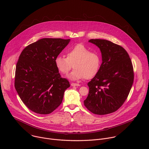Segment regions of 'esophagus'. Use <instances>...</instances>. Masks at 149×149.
<instances>
[{"mask_svg":"<svg viewBox=\"0 0 149 149\" xmlns=\"http://www.w3.org/2000/svg\"><path fill=\"white\" fill-rule=\"evenodd\" d=\"M71 86L72 87H75V86H80V84H76V83H71Z\"/></svg>","mask_w":149,"mask_h":149,"instance_id":"esophagus-1","label":"esophagus"}]
</instances>
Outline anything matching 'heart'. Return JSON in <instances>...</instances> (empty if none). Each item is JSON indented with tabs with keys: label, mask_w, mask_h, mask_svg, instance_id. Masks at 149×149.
Masks as SVG:
<instances>
[{
	"label": "heart",
	"mask_w": 149,
	"mask_h": 149,
	"mask_svg": "<svg viewBox=\"0 0 149 149\" xmlns=\"http://www.w3.org/2000/svg\"><path fill=\"white\" fill-rule=\"evenodd\" d=\"M55 65L59 72L64 75L69 72L74 65L75 70L68 76L70 79H90L98 73L101 59L98 53L91 52L88 48L79 44L67 50V58L57 56Z\"/></svg>",
	"instance_id": "b5f03b06"
}]
</instances>
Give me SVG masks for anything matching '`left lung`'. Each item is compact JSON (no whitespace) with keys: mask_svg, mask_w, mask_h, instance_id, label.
<instances>
[{"mask_svg":"<svg viewBox=\"0 0 149 149\" xmlns=\"http://www.w3.org/2000/svg\"><path fill=\"white\" fill-rule=\"evenodd\" d=\"M88 42L100 48L102 63L97 75L88 83L89 93L84 103L94 114H110L129 95L134 81L132 63L127 51L111 41L92 39Z\"/></svg>","mask_w":149,"mask_h":149,"instance_id":"obj_1","label":"left lung"}]
</instances>
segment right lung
<instances>
[{
  "instance_id": "1",
  "label": "right lung",
  "mask_w": 149,
  "mask_h": 149,
  "mask_svg": "<svg viewBox=\"0 0 149 149\" xmlns=\"http://www.w3.org/2000/svg\"><path fill=\"white\" fill-rule=\"evenodd\" d=\"M70 40L42 38L21 52L16 63L15 87L21 100L31 111L48 114L61 104L70 84L67 79L61 78L55 59Z\"/></svg>"
}]
</instances>
